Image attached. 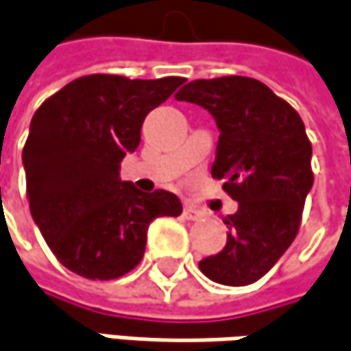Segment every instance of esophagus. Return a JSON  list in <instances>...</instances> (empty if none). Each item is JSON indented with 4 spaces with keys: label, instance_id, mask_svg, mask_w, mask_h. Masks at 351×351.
I'll use <instances>...</instances> for the list:
<instances>
[{
    "label": "esophagus",
    "instance_id": "obj_1",
    "mask_svg": "<svg viewBox=\"0 0 351 351\" xmlns=\"http://www.w3.org/2000/svg\"><path fill=\"white\" fill-rule=\"evenodd\" d=\"M184 219L187 221H197L199 219V211L193 207H184Z\"/></svg>",
    "mask_w": 351,
    "mask_h": 351
}]
</instances>
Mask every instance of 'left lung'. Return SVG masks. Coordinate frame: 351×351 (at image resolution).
Returning a JSON list of instances; mask_svg holds the SVG:
<instances>
[{
    "mask_svg": "<svg viewBox=\"0 0 351 351\" xmlns=\"http://www.w3.org/2000/svg\"><path fill=\"white\" fill-rule=\"evenodd\" d=\"M176 98L215 118L221 134L211 176L239 203L235 215L223 219L225 249L203 258L199 269L219 285L256 282L292 245L314 184L304 122L287 100L249 77L191 80Z\"/></svg>",
    "mask_w": 351,
    "mask_h": 351,
    "instance_id": "obj_1",
    "label": "left lung"
}]
</instances>
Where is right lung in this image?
<instances>
[{
  "label": "right lung",
  "mask_w": 351,
  "mask_h": 351,
  "mask_svg": "<svg viewBox=\"0 0 351 351\" xmlns=\"http://www.w3.org/2000/svg\"><path fill=\"white\" fill-rule=\"evenodd\" d=\"M184 82L86 75L37 108L23 148L27 199L69 271L90 280L120 278L142 261L149 223L182 215L173 193H142L122 182L120 162L138 148L149 110Z\"/></svg>",
  "instance_id": "obj_1"
}]
</instances>
